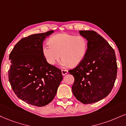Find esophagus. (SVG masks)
Wrapping results in <instances>:
<instances>
[{
  "instance_id": "esophagus-1",
  "label": "esophagus",
  "mask_w": 126,
  "mask_h": 126,
  "mask_svg": "<svg viewBox=\"0 0 126 126\" xmlns=\"http://www.w3.org/2000/svg\"><path fill=\"white\" fill-rule=\"evenodd\" d=\"M61 72H62V74H63V75H65L66 74H67L68 73V70H64V69H62Z\"/></svg>"
}]
</instances>
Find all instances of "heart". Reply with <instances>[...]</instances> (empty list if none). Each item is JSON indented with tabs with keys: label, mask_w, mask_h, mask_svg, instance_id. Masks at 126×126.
<instances>
[{
	"label": "heart",
	"mask_w": 126,
	"mask_h": 126,
	"mask_svg": "<svg viewBox=\"0 0 126 126\" xmlns=\"http://www.w3.org/2000/svg\"><path fill=\"white\" fill-rule=\"evenodd\" d=\"M49 44L43 45L42 52L51 65H55L61 55L62 66H77L84 60L88 49V41L85 37L67 33L53 35Z\"/></svg>",
	"instance_id": "b5f03b06"
}]
</instances>
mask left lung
<instances>
[{
    "label": "left lung",
    "mask_w": 126,
    "mask_h": 126,
    "mask_svg": "<svg viewBox=\"0 0 126 126\" xmlns=\"http://www.w3.org/2000/svg\"><path fill=\"white\" fill-rule=\"evenodd\" d=\"M79 34L88 41L86 57L69 74L75 78L72 90L77 100L83 104L97 102L110 93L117 72L115 52L105 38L94 31Z\"/></svg>",
    "instance_id": "obj_1"
}]
</instances>
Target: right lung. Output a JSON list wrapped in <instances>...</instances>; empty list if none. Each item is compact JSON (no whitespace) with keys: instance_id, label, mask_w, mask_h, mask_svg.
<instances>
[{"instance_id":"right-lung-1","label":"right lung","mask_w":126,"mask_h":126,"mask_svg":"<svg viewBox=\"0 0 126 126\" xmlns=\"http://www.w3.org/2000/svg\"><path fill=\"white\" fill-rule=\"evenodd\" d=\"M51 30L24 37L15 45L9 55V80L18 98L29 105L41 107L53 100L63 80L61 71L47 62L42 52Z\"/></svg>"}]
</instances>
